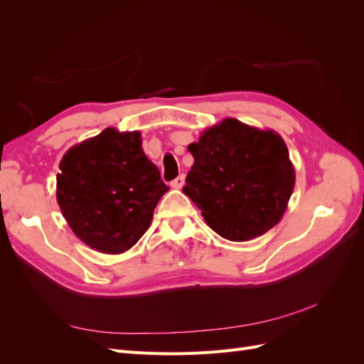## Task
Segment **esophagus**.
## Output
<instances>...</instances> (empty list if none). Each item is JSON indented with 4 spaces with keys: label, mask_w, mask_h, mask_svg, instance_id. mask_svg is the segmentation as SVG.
Returning <instances> with one entry per match:
<instances>
[{
    "label": "esophagus",
    "mask_w": 364,
    "mask_h": 364,
    "mask_svg": "<svg viewBox=\"0 0 364 364\" xmlns=\"http://www.w3.org/2000/svg\"><path fill=\"white\" fill-rule=\"evenodd\" d=\"M183 185H185V176H183V174L178 176V178H176V179L171 182V186H173V188H176V190H181Z\"/></svg>",
    "instance_id": "1"
}]
</instances>
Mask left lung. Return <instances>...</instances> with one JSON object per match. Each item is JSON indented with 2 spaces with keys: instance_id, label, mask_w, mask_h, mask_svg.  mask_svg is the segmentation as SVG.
Listing matches in <instances>:
<instances>
[{
  "instance_id": "8db88e82",
  "label": "left lung",
  "mask_w": 364,
  "mask_h": 364,
  "mask_svg": "<svg viewBox=\"0 0 364 364\" xmlns=\"http://www.w3.org/2000/svg\"><path fill=\"white\" fill-rule=\"evenodd\" d=\"M188 151L194 164L183 193L220 237L249 241L279 223L296 174L277 132L225 118L206 129Z\"/></svg>"
}]
</instances>
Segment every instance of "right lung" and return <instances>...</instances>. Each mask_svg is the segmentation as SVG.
Wrapping results in <instances>:
<instances>
[{"label": "right lung", "instance_id": "add662e5", "mask_svg": "<svg viewBox=\"0 0 364 364\" xmlns=\"http://www.w3.org/2000/svg\"><path fill=\"white\" fill-rule=\"evenodd\" d=\"M138 130L114 127L73 146L56 178V197L73 232L94 250L117 255L149 229L170 188L141 147Z\"/></svg>", "mask_w": 364, "mask_h": 364}]
</instances>
